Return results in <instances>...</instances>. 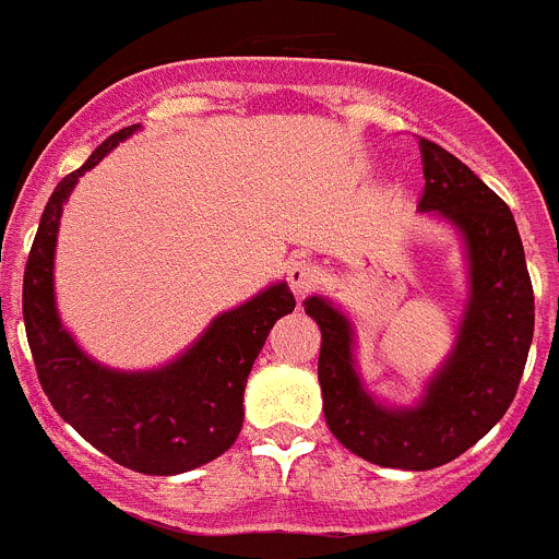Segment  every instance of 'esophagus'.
I'll return each mask as SVG.
<instances>
[{
    "mask_svg": "<svg viewBox=\"0 0 559 559\" xmlns=\"http://www.w3.org/2000/svg\"><path fill=\"white\" fill-rule=\"evenodd\" d=\"M319 280H322V271H319V265L310 263V260H294L288 265V285L296 296L308 294Z\"/></svg>",
    "mask_w": 559,
    "mask_h": 559,
    "instance_id": "obj_1",
    "label": "esophagus"
}]
</instances>
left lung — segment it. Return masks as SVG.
<instances>
[{"label": "left lung", "instance_id": "left-lung-1", "mask_svg": "<svg viewBox=\"0 0 559 559\" xmlns=\"http://www.w3.org/2000/svg\"><path fill=\"white\" fill-rule=\"evenodd\" d=\"M426 192L419 212L451 226L467 260V299L448 358L412 406L367 389L355 360V324L328 299L305 313L322 330L324 419L355 456L397 471H431L462 456L507 414L535 333V294L510 206L445 147L419 140Z\"/></svg>", "mask_w": 559, "mask_h": 559}]
</instances>
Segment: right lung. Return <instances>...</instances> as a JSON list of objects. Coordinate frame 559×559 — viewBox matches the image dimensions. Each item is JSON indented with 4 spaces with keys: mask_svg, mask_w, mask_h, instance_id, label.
Listing matches in <instances>:
<instances>
[{
    "mask_svg": "<svg viewBox=\"0 0 559 559\" xmlns=\"http://www.w3.org/2000/svg\"><path fill=\"white\" fill-rule=\"evenodd\" d=\"M111 133L75 173L58 181L44 206L24 269V330L44 394L86 442L128 471L176 476L235 445L243 428V392L276 319L296 308L288 283H271L206 324L190 347L156 369H114L69 333L56 305V246L63 206L83 173L140 131Z\"/></svg>",
    "mask_w": 559,
    "mask_h": 559,
    "instance_id": "obj_1",
    "label": "right lung"
}]
</instances>
